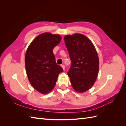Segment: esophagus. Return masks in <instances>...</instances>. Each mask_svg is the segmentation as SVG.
Wrapping results in <instances>:
<instances>
[{"label": "esophagus", "mask_w": 126, "mask_h": 126, "mask_svg": "<svg viewBox=\"0 0 126 126\" xmlns=\"http://www.w3.org/2000/svg\"><path fill=\"white\" fill-rule=\"evenodd\" d=\"M61 66H62V67L63 70H65V65L64 64H62V65H61Z\"/></svg>", "instance_id": "obj_1"}]
</instances>
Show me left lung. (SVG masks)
Returning a JSON list of instances; mask_svg holds the SVG:
<instances>
[{"label": "left lung", "mask_w": 126, "mask_h": 126, "mask_svg": "<svg viewBox=\"0 0 126 126\" xmlns=\"http://www.w3.org/2000/svg\"><path fill=\"white\" fill-rule=\"evenodd\" d=\"M64 42L71 60L68 71L76 92H84L94 84L98 75L99 60L93 44L87 37L76 33L66 35Z\"/></svg>", "instance_id": "8db88e82"}]
</instances>
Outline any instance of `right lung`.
Segmentation results:
<instances>
[{"label": "right lung", "instance_id": "right-lung-1", "mask_svg": "<svg viewBox=\"0 0 126 126\" xmlns=\"http://www.w3.org/2000/svg\"><path fill=\"white\" fill-rule=\"evenodd\" d=\"M61 41L58 34L42 33L31 42L26 52L25 64L29 82L42 94L52 90L58 75L63 70L56 63L52 51Z\"/></svg>", "mask_w": 126, "mask_h": 126}]
</instances>
